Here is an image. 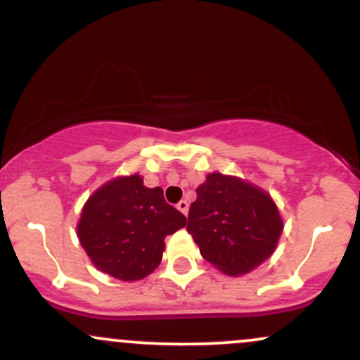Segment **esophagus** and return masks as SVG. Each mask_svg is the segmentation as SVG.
Instances as JSON below:
<instances>
[{
  "mask_svg": "<svg viewBox=\"0 0 360 360\" xmlns=\"http://www.w3.org/2000/svg\"><path fill=\"white\" fill-rule=\"evenodd\" d=\"M177 210H179V212L183 213V214H188V210H189L188 201H186V200H181L179 203H177Z\"/></svg>",
  "mask_w": 360,
  "mask_h": 360,
  "instance_id": "1",
  "label": "esophagus"
}]
</instances>
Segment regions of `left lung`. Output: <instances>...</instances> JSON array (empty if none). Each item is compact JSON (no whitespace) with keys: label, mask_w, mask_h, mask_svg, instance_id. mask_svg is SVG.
Wrapping results in <instances>:
<instances>
[{"label":"left lung","mask_w":360,"mask_h":360,"mask_svg":"<svg viewBox=\"0 0 360 360\" xmlns=\"http://www.w3.org/2000/svg\"><path fill=\"white\" fill-rule=\"evenodd\" d=\"M188 232L203 259L229 276H242L274 252L283 232L278 206L266 191L220 172L196 188Z\"/></svg>","instance_id":"1"}]
</instances>
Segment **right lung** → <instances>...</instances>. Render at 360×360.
<instances>
[{
  "mask_svg": "<svg viewBox=\"0 0 360 360\" xmlns=\"http://www.w3.org/2000/svg\"><path fill=\"white\" fill-rule=\"evenodd\" d=\"M186 225L166 203L162 188H146L139 174L117 177L94 191L82 208L77 237L98 269L139 281L162 260L164 238Z\"/></svg>",
  "mask_w": 360,
  "mask_h": 360,
  "instance_id": "add662e5",
  "label": "right lung"
}]
</instances>
